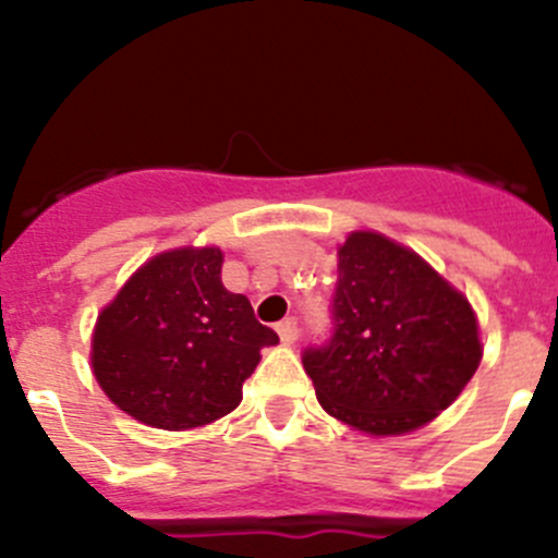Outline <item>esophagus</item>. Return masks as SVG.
<instances>
[{
	"label": "esophagus",
	"instance_id": "1",
	"mask_svg": "<svg viewBox=\"0 0 558 558\" xmlns=\"http://www.w3.org/2000/svg\"><path fill=\"white\" fill-rule=\"evenodd\" d=\"M278 335H280V342L283 345H291V342H296V337H300V329H296V320L294 318H286L278 324Z\"/></svg>",
	"mask_w": 558,
	"mask_h": 558
}]
</instances>
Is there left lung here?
<instances>
[{"label":"left lung","mask_w":558,"mask_h":558,"mask_svg":"<svg viewBox=\"0 0 558 558\" xmlns=\"http://www.w3.org/2000/svg\"><path fill=\"white\" fill-rule=\"evenodd\" d=\"M483 359L470 300L413 247L356 229L337 247L335 337L305 351L320 408L369 437L432 424Z\"/></svg>","instance_id":"8db88e82"}]
</instances>
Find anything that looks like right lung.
Returning <instances> with one entry per match:
<instances>
[{
  "label": "right lung",
  "instance_id": "add662e5",
  "mask_svg": "<svg viewBox=\"0 0 558 558\" xmlns=\"http://www.w3.org/2000/svg\"><path fill=\"white\" fill-rule=\"evenodd\" d=\"M218 245L156 253L99 311L92 373L118 410L165 432L232 413L243 384L278 335L221 283Z\"/></svg>",
  "mask_w": 558,
  "mask_h": 558
}]
</instances>
